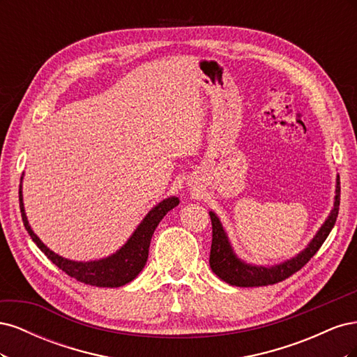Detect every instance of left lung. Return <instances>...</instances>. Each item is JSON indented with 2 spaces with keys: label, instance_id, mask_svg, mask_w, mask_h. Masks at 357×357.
Here are the masks:
<instances>
[{
  "label": "left lung",
  "instance_id": "8db88e82",
  "mask_svg": "<svg viewBox=\"0 0 357 357\" xmlns=\"http://www.w3.org/2000/svg\"><path fill=\"white\" fill-rule=\"evenodd\" d=\"M335 202L333 208L329 214L326 222L323 223L320 231L316 234L314 238L308 244L304 252H301L296 257L290 259V261L280 264L271 268L265 266H253L241 262L238 257L232 252V247L228 241L222 223L213 211H210V219L213 226V240H211V250H210V266L213 273L218 275L223 282L229 283L232 286L240 287H256V286H268L275 284L278 282L289 278L291 274L298 273L299 269L307 265L310 259L317 253L321 244L328 238L329 232L332 231L335 222L338 218L340 211V177L337 180V190H335Z\"/></svg>",
  "mask_w": 357,
  "mask_h": 357
}]
</instances>
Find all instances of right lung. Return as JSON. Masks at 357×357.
Returning <instances> with one entry per match:
<instances>
[{
	"mask_svg": "<svg viewBox=\"0 0 357 357\" xmlns=\"http://www.w3.org/2000/svg\"><path fill=\"white\" fill-rule=\"evenodd\" d=\"M22 189V186H20ZM19 205L20 213H22V220L25 225V229L28 231L29 236L34 241L40 250L47 256V259L55 264L63 273L70 277L75 278L77 282L84 284L98 286V287H121L126 283L134 280L139 271L144 268L147 257H149V247L152 235L156 229L159 222L164 219V215L178 205V198L171 197L159 202L156 207L150 211L144 220L139 223L131 238L114 255L101 259V261H91V262H74L63 259L40 241L38 236L32 232L31 226L26 220L24 202H22V190H19Z\"/></svg>",
	"mask_w": 357,
	"mask_h": 357,
	"instance_id": "add662e5",
	"label": "right lung"
}]
</instances>
